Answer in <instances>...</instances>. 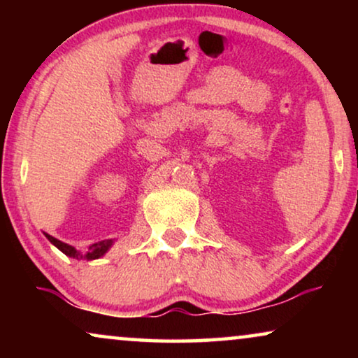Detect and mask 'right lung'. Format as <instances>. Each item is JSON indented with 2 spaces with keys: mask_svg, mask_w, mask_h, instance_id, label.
<instances>
[{
  "mask_svg": "<svg viewBox=\"0 0 358 358\" xmlns=\"http://www.w3.org/2000/svg\"><path fill=\"white\" fill-rule=\"evenodd\" d=\"M43 234H45V238L48 239V241H50L55 248L60 249V251L65 254V256L78 259V261H80V259H86V261H94V259H99V257L104 256V254L112 248V244H114L112 239H106V241H99V243L91 244L90 249H87L86 252H81L73 246H70V244H66V243L60 241V239L50 236V234H47V233H43Z\"/></svg>",
  "mask_w": 358,
  "mask_h": 358,
  "instance_id": "right-lung-1",
  "label": "right lung"
}]
</instances>
